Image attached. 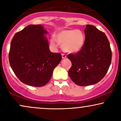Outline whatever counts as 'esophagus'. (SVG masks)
Masks as SVG:
<instances>
[{
    "mask_svg": "<svg viewBox=\"0 0 121 121\" xmlns=\"http://www.w3.org/2000/svg\"><path fill=\"white\" fill-rule=\"evenodd\" d=\"M61 56H62V59H65V58H66V55H64V54H63V53H62V54L61 55Z\"/></svg>",
    "mask_w": 121,
    "mask_h": 121,
    "instance_id": "esophagus-1",
    "label": "esophagus"
}]
</instances>
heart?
Listing matches in <instances>:
<instances>
[{"label":"heart","mask_w":121,"mask_h":121,"mask_svg":"<svg viewBox=\"0 0 121 121\" xmlns=\"http://www.w3.org/2000/svg\"><path fill=\"white\" fill-rule=\"evenodd\" d=\"M62 44L65 52L70 53H77L82 49L85 42V37L81 30H64L59 32L55 38L51 39V44L56 47V42Z\"/></svg>","instance_id":"obj_1"}]
</instances>
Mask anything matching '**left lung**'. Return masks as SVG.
<instances>
[{
	"mask_svg": "<svg viewBox=\"0 0 121 121\" xmlns=\"http://www.w3.org/2000/svg\"><path fill=\"white\" fill-rule=\"evenodd\" d=\"M84 34L82 49L68 56L72 64L68 72L70 78L80 86L100 82L107 74L112 61L110 43L104 33L94 25H86Z\"/></svg>",
	"mask_w": 121,
	"mask_h": 121,
	"instance_id": "1",
	"label": "left lung"
}]
</instances>
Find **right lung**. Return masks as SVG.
I'll use <instances>...</instances> for the list:
<instances>
[{
  "instance_id": "1",
  "label": "right lung",
  "mask_w": 121,
  "mask_h": 121,
  "mask_svg": "<svg viewBox=\"0 0 121 121\" xmlns=\"http://www.w3.org/2000/svg\"><path fill=\"white\" fill-rule=\"evenodd\" d=\"M42 25H30L16 33L11 43L10 65L17 78L33 87L46 85L62 59L60 53L50 51Z\"/></svg>"
}]
</instances>
